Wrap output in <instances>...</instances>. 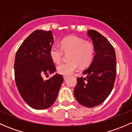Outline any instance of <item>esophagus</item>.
<instances>
[{
    "label": "esophagus",
    "instance_id": "34e87169",
    "mask_svg": "<svg viewBox=\"0 0 132 132\" xmlns=\"http://www.w3.org/2000/svg\"><path fill=\"white\" fill-rule=\"evenodd\" d=\"M63 78H64V80L67 79V78H68V76H63Z\"/></svg>",
    "mask_w": 132,
    "mask_h": 132
}]
</instances>
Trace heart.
Here are the masks:
<instances>
[{
	"label": "heart",
	"instance_id": "b5f03b06",
	"mask_svg": "<svg viewBox=\"0 0 132 132\" xmlns=\"http://www.w3.org/2000/svg\"><path fill=\"white\" fill-rule=\"evenodd\" d=\"M61 47L53 45L50 47L49 55L55 63L61 62L63 52L69 53V62L59 64L57 70L62 75H70L77 71L79 65L82 67L87 66L91 62L94 55V47L89 42H84L81 38L76 36H68L61 41Z\"/></svg>",
	"mask_w": 132,
	"mask_h": 132
}]
</instances>
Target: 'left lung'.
<instances>
[{
  "mask_svg": "<svg viewBox=\"0 0 132 132\" xmlns=\"http://www.w3.org/2000/svg\"><path fill=\"white\" fill-rule=\"evenodd\" d=\"M94 45V56L90 66L82 72L86 77H78L74 96L82 105L92 108L103 103L111 93L116 76L115 50L100 33L87 30Z\"/></svg>",
  "mask_w": 132,
  "mask_h": 132,
  "instance_id": "1",
  "label": "left lung"
}]
</instances>
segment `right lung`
Instances as JSON below:
<instances>
[{
    "label": "right lung",
    "mask_w": 132,
    "mask_h": 132,
    "mask_svg": "<svg viewBox=\"0 0 132 132\" xmlns=\"http://www.w3.org/2000/svg\"><path fill=\"white\" fill-rule=\"evenodd\" d=\"M54 42L52 32L36 30L25 39L16 54L14 69L17 88L26 103L37 110L54 104L63 82L59 74L48 80L43 78L56 70L49 55Z\"/></svg>",
    "instance_id": "add662e5"
}]
</instances>
